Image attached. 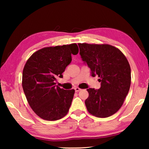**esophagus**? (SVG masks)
I'll use <instances>...</instances> for the list:
<instances>
[{"label":"esophagus","instance_id":"obj_1","mask_svg":"<svg viewBox=\"0 0 149 149\" xmlns=\"http://www.w3.org/2000/svg\"><path fill=\"white\" fill-rule=\"evenodd\" d=\"M75 92H78V91H81V89L79 87H75Z\"/></svg>","mask_w":149,"mask_h":149}]
</instances>
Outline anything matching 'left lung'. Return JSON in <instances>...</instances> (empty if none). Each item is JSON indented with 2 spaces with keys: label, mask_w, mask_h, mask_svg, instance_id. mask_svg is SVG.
Masks as SVG:
<instances>
[{
  "label": "left lung",
  "mask_w": 149,
  "mask_h": 149,
  "mask_svg": "<svg viewBox=\"0 0 149 149\" xmlns=\"http://www.w3.org/2000/svg\"><path fill=\"white\" fill-rule=\"evenodd\" d=\"M83 61L87 63L91 75H98L99 89H87L89 97L85 103L91 114L107 118L122 107L131 85V68L120 49L108 44L78 43Z\"/></svg>",
  "instance_id": "obj_1"
}]
</instances>
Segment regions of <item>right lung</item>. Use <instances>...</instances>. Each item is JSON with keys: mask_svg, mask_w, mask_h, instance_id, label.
Masks as SVG:
<instances>
[{"mask_svg": "<svg viewBox=\"0 0 149 149\" xmlns=\"http://www.w3.org/2000/svg\"><path fill=\"white\" fill-rule=\"evenodd\" d=\"M77 44L45 47L34 52L27 60L22 74V87L30 107L38 116L54 121L68 114L75 93L56 85L57 77L77 54Z\"/></svg>", "mask_w": 149, "mask_h": 149, "instance_id": "1", "label": "right lung"}]
</instances>
